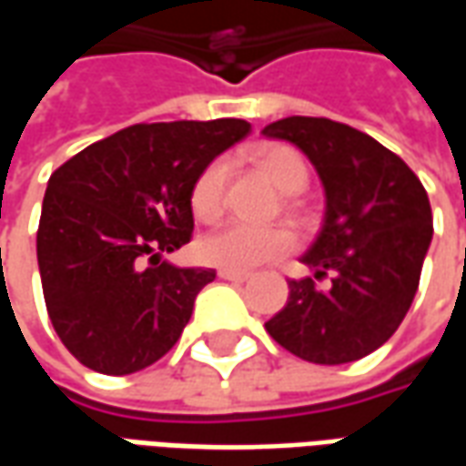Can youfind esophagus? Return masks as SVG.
<instances>
[{"instance_id":"esophagus-1","label":"esophagus","mask_w":466,"mask_h":466,"mask_svg":"<svg viewBox=\"0 0 466 466\" xmlns=\"http://www.w3.org/2000/svg\"><path fill=\"white\" fill-rule=\"evenodd\" d=\"M219 279H227V282H247L249 279V272H234V269H219Z\"/></svg>"}]
</instances>
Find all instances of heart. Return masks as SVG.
<instances>
[{
    "instance_id": "1",
    "label": "heart",
    "mask_w": 466,
    "mask_h": 466,
    "mask_svg": "<svg viewBox=\"0 0 466 466\" xmlns=\"http://www.w3.org/2000/svg\"><path fill=\"white\" fill-rule=\"evenodd\" d=\"M262 172L272 179L282 192H299L309 179L307 164L289 147H269L257 154ZM229 167L224 159L207 164L189 194L192 212L199 222H212L222 214L224 187H227ZM294 237L279 227H252L244 222H227L209 234H204L197 244L199 259L212 267L247 272L259 264H267L292 249Z\"/></svg>"
}]
</instances>
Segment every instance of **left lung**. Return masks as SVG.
I'll return each mask as SVG.
<instances>
[{"label":"left lung","instance_id":"8db88e82","mask_svg":"<svg viewBox=\"0 0 466 466\" xmlns=\"http://www.w3.org/2000/svg\"><path fill=\"white\" fill-rule=\"evenodd\" d=\"M294 144L324 187V222L302 254L312 277L289 282L282 312L264 324L287 351L314 364L361 360L397 332L431 244L430 197L400 157L370 134L324 116H287L262 129Z\"/></svg>","mask_w":466,"mask_h":466}]
</instances>
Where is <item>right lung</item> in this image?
<instances>
[{
  "instance_id": "right-lung-1",
  "label": "right lung",
  "mask_w": 466,
  "mask_h": 466,
  "mask_svg": "<svg viewBox=\"0 0 466 466\" xmlns=\"http://www.w3.org/2000/svg\"><path fill=\"white\" fill-rule=\"evenodd\" d=\"M252 132L244 119L134 124L49 177L36 262L55 332L85 367L132 374L162 360L214 269L174 267L207 164Z\"/></svg>"
}]
</instances>
